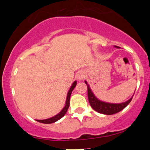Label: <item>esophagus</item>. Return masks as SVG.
<instances>
[{
  "label": "esophagus",
  "instance_id": "obj_1",
  "mask_svg": "<svg viewBox=\"0 0 150 150\" xmlns=\"http://www.w3.org/2000/svg\"><path fill=\"white\" fill-rule=\"evenodd\" d=\"M85 77V74L83 71H80L76 75V78L79 81H82V80H83Z\"/></svg>",
  "mask_w": 150,
  "mask_h": 150
}]
</instances>
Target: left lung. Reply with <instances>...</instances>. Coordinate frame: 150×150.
<instances>
[{"label": "left lung", "mask_w": 150, "mask_h": 150, "mask_svg": "<svg viewBox=\"0 0 150 150\" xmlns=\"http://www.w3.org/2000/svg\"><path fill=\"white\" fill-rule=\"evenodd\" d=\"M116 48H119L118 46H115ZM85 83L87 85V93H88V99H89V102L91 106L93 109H94L96 111H97L100 113L105 114V115H113L115 114L117 112L122 110L125 107H126L128 105V104L131 102L132 99V97L129 99L128 101L123 102V103L120 104H112V103H108V102H102L101 100H98L97 98L96 97L93 92H92L91 89H90L89 85H87V81H85Z\"/></svg>", "instance_id": "1"}]
</instances>
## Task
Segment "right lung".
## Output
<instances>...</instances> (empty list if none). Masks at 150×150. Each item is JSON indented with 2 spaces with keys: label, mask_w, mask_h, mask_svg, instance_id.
Returning a JSON list of instances; mask_svg holds the SVG:
<instances>
[{
  "label": "right lung",
  "mask_w": 150,
  "mask_h": 150,
  "mask_svg": "<svg viewBox=\"0 0 150 150\" xmlns=\"http://www.w3.org/2000/svg\"><path fill=\"white\" fill-rule=\"evenodd\" d=\"M76 81H74L72 85H71L70 89H69L68 93H67V98H66V102H65V105L64 106V108H63L62 110H61L60 112H59L58 114L52 117L46 119V120H37L36 121H38V122L40 123H43V124H52V123H54L57 121H58L60 120L61 118H62L63 116L65 115L66 112L67 111V109H68L69 106V99H70V96H71V93L72 91L74 89L76 85Z\"/></svg>",
  "instance_id": "right-lung-1"
}]
</instances>
